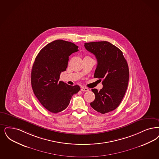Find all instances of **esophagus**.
<instances>
[{"label": "esophagus", "mask_w": 159, "mask_h": 159, "mask_svg": "<svg viewBox=\"0 0 159 159\" xmlns=\"http://www.w3.org/2000/svg\"><path fill=\"white\" fill-rule=\"evenodd\" d=\"M81 90H82V92H88V91H89V89L87 88L82 87V88H81Z\"/></svg>", "instance_id": "34e87169"}]
</instances>
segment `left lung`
I'll use <instances>...</instances> for the list:
<instances>
[{"label": "left lung", "instance_id": "8db88e82", "mask_svg": "<svg viewBox=\"0 0 159 159\" xmlns=\"http://www.w3.org/2000/svg\"><path fill=\"white\" fill-rule=\"evenodd\" d=\"M84 46L98 61L94 77L103 79L102 89H92L95 99L90 106L104 114L117 108L125 95L129 80L128 66L122 52L108 41L87 43Z\"/></svg>", "mask_w": 159, "mask_h": 159}]
</instances>
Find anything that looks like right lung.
Segmentation results:
<instances>
[{
  "instance_id": "1",
  "label": "right lung",
  "mask_w": 159,
  "mask_h": 159,
  "mask_svg": "<svg viewBox=\"0 0 159 159\" xmlns=\"http://www.w3.org/2000/svg\"><path fill=\"white\" fill-rule=\"evenodd\" d=\"M79 51L71 42L57 39L46 45L35 59L31 71L33 92L41 105L52 113L60 112L67 108L72 96L80 89L59 81L62 71L66 70L70 55Z\"/></svg>"
}]
</instances>
